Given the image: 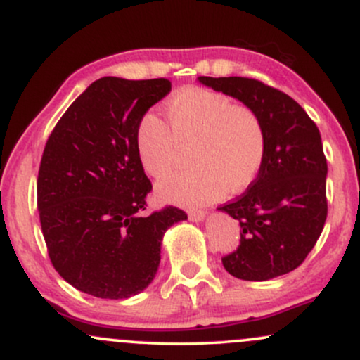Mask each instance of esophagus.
<instances>
[{
    "label": "esophagus",
    "instance_id": "obj_1",
    "mask_svg": "<svg viewBox=\"0 0 360 360\" xmlns=\"http://www.w3.org/2000/svg\"><path fill=\"white\" fill-rule=\"evenodd\" d=\"M188 217L191 221H203L206 213L203 212V210H191V212L188 213Z\"/></svg>",
    "mask_w": 360,
    "mask_h": 360
}]
</instances>
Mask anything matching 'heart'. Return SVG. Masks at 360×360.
I'll return each instance as SVG.
<instances>
[{
    "label": "heart",
    "mask_w": 360,
    "mask_h": 360,
    "mask_svg": "<svg viewBox=\"0 0 360 360\" xmlns=\"http://www.w3.org/2000/svg\"><path fill=\"white\" fill-rule=\"evenodd\" d=\"M171 127L157 115L140 118L135 148L143 171L166 176L183 148L193 147L196 167L174 172L157 184L160 200L201 206L220 200L232 188L245 191L266 160V131L257 115L237 106L225 94L205 88L177 91L167 101Z\"/></svg>",
    "instance_id": "obj_1"
}]
</instances>
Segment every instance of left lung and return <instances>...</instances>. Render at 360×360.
Here are the masks:
<instances>
[{
	"mask_svg": "<svg viewBox=\"0 0 360 360\" xmlns=\"http://www.w3.org/2000/svg\"><path fill=\"white\" fill-rule=\"evenodd\" d=\"M198 81L237 98L257 115L266 131V160L254 184L218 210L240 223V245L221 257L243 281H267L303 264L323 230L326 157L320 130L283 91L252 77Z\"/></svg>",
	"mask_w": 360,
	"mask_h": 360,
	"instance_id": "8db88e82",
	"label": "left lung"
}]
</instances>
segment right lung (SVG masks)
Instances as JSON below:
<instances>
[{"instance_id":"add662e5","label":"right lung","mask_w":360,"mask_h":360,"mask_svg":"<svg viewBox=\"0 0 360 360\" xmlns=\"http://www.w3.org/2000/svg\"><path fill=\"white\" fill-rule=\"evenodd\" d=\"M171 91V81H94L62 115L45 143L37 206L56 271L71 286L105 300L139 295L154 279L169 226L188 218L166 206L150 214L152 183L135 131Z\"/></svg>"}]
</instances>
